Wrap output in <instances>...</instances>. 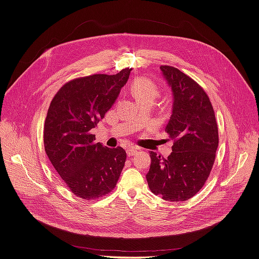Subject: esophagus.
Listing matches in <instances>:
<instances>
[{"label": "esophagus", "mask_w": 259, "mask_h": 259, "mask_svg": "<svg viewBox=\"0 0 259 259\" xmlns=\"http://www.w3.org/2000/svg\"><path fill=\"white\" fill-rule=\"evenodd\" d=\"M138 151H139V149L138 148H136V147H132V148H128L127 150H126V153H127V155L128 156H134V155H136L137 153H138Z\"/></svg>", "instance_id": "34e87169"}]
</instances>
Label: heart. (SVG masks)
<instances>
[{
	"label": "heart",
	"mask_w": 259,
	"mask_h": 259,
	"mask_svg": "<svg viewBox=\"0 0 259 259\" xmlns=\"http://www.w3.org/2000/svg\"><path fill=\"white\" fill-rule=\"evenodd\" d=\"M132 93L134 94L137 101L142 100H154L158 97V86L152 81L146 79V77L139 76L133 80L131 86Z\"/></svg>",
	"instance_id": "obj_1"
}]
</instances>
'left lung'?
<instances>
[{
  "label": "left lung",
  "mask_w": 259,
  "mask_h": 259,
  "mask_svg": "<svg viewBox=\"0 0 259 259\" xmlns=\"http://www.w3.org/2000/svg\"><path fill=\"white\" fill-rule=\"evenodd\" d=\"M173 94L166 133L174 140L167 159L150 151L146 175L152 193L170 202L186 201L205 184L215 161L218 128L213 106L201 86L180 70L161 66Z\"/></svg>",
  "instance_id": "obj_1"
}]
</instances>
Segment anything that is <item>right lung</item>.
I'll return each mask as SVG.
<instances>
[{"label": "right lung", "mask_w": 259, "mask_h": 259, "mask_svg": "<svg viewBox=\"0 0 259 259\" xmlns=\"http://www.w3.org/2000/svg\"><path fill=\"white\" fill-rule=\"evenodd\" d=\"M131 70L70 81L50 105L44 124L45 152L62 182L81 199L94 200L111 192L124 167V149L96 143L92 130L115 103Z\"/></svg>", "instance_id": "obj_1"}]
</instances>
